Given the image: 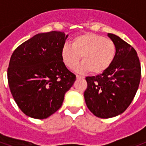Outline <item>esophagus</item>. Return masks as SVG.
I'll use <instances>...</instances> for the list:
<instances>
[{"mask_svg": "<svg viewBox=\"0 0 146 146\" xmlns=\"http://www.w3.org/2000/svg\"><path fill=\"white\" fill-rule=\"evenodd\" d=\"M84 76H79V75H76V79H84Z\"/></svg>", "mask_w": 146, "mask_h": 146, "instance_id": "1", "label": "esophagus"}]
</instances>
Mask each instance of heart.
<instances>
[{
    "mask_svg": "<svg viewBox=\"0 0 146 146\" xmlns=\"http://www.w3.org/2000/svg\"><path fill=\"white\" fill-rule=\"evenodd\" d=\"M117 53L114 42L95 33H84L65 44L61 50V58L67 68L73 69L82 57V63L76 68L78 73L101 74L112 64Z\"/></svg>",
    "mask_w": 146,
    "mask_h": 146,
    "instance_id": "heart-1",
    "label": "heart"
}]
</instances>
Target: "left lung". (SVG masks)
<instances>
[{"mask_svg": "<svg viewBox=\"0 0 146 146\" xmlns=\"http://www.w3.org/2000/svg\"><path fill=\"white\" fill-rule=\"evenodd\" d=\"M108 36L114 42L117 53L107 70L96 76L86 77L84 93L88 109L102 119L117 117L131 103L139 88L141 67L136 50L112 33Z\"/></svg>", "mask_w": 146, "mask_h": 146, "instance_id": "left-lung-1", "label": "left lung"}]
</instances>
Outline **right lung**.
Listing matches in <instances>:
<instances>
[{"instance_id":"right-lung-1","label":"right lung","mask_w":146,"mask_h":146,"mask_svg":"<svg viewBox=\"0 0 146 146\" xmlns=\"http://www.w3.org/2000/svg\"><path fill=\"white\" fill-rule=\"evenodd\" d=\"M67 37L64 32L38 33L18 46L11 56L9 86L28 117L43 119L53 114L76 81L60 56Z\"/></svg>"}]
</instances>
